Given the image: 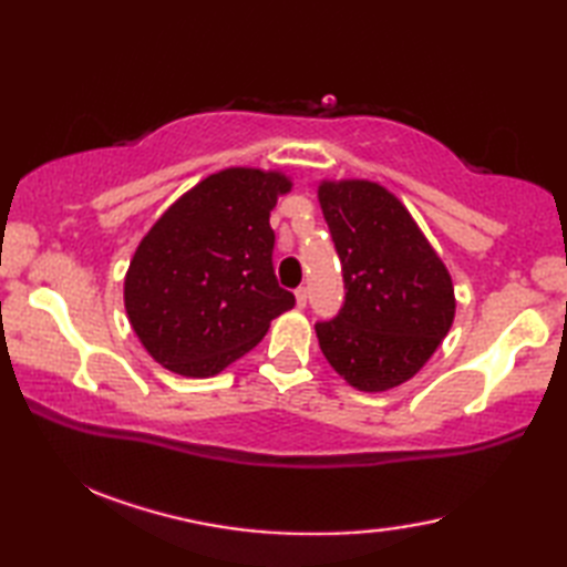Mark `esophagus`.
Here are the masks:
<instances>
[{"label":"esophagus","instance_id":"esophagus-1","mask_svg":"<svg viewBox=\"0 0 567 567\" xmlns=\"http://www.w3.org/2000/svg\"><path fill=\"white\" fill-rule=\"evenodd\" d=\"M307 287H297L295 290V297H297V307H307Z\"/></svg>","mask_w":567,"mask_h":567}]
</instances>
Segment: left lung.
I'll use <instances>...</instances> for the list:
<instances>
[{
	"label": "left lung",
	"instance_id": "1",
	"mask_svg": "<svg viewBox=\"0 0 567 567\" xmlns=\"http://www.w3.org/2000/svg\"><path fill=\"white\" fill-rule=\"evenodd\" d=\"M319 202L346 285L339 315L315 323L321 353L360 392L396 388L424 368L451 329V275L384 187L323 183Z\"/></svg>",
	"mask_w": 567,
	"mask_h": 567
}]
</instances>
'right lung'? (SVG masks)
Segmentation results:
<instances>
[{"label": "right lung", "instance_id": "obj_1", "mask_svg": "<svg viewBox=\"0 0 567 567\" xmlns=\"http://www.w3.org/2000/svg\"><path fill=\"white\" fill-rule=\"evenodd\" d=\"M292 183L228 167L167 209L128 265L124 302L146 351L185 378H212L295 307L277 285L270 212Z\"/></svg>", "mask_w": 567, "mask_h": 567}]
</instances>
